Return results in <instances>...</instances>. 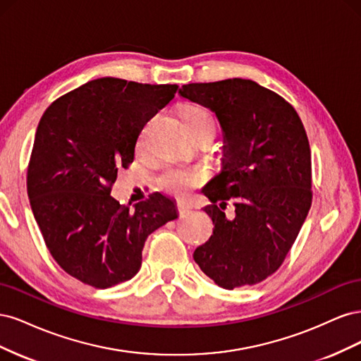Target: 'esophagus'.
Listing matches in <instances>:
<instances>
[{
  "mask_svg": "<svg viewBox=\"0 0 361 361\" xmlns=\"http://www.w3.org/2000/svg\"><path fill=\"white\" fill-rule=\"evenodd\" d=\"M190 209H191V204L190 203H187V202H178V211H179L180 215L187 214Z\"/></svg>",
  "mask_w": 361,
  "mask_h": 361,
  "instance_id": "obj_1",
  "label": "esophagus"
}]
</instances>
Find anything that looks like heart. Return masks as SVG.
I'll return each instance as SVG.
<instances>
[{
  "instance_id": "obj_1",
  "label": "heart",
  "mask_w": 361,
  "mask_h": 361,
  "mask_svg": "<svg viewBox=\"0 0 361 361\" xmlns=\"http://www.w3.org/2000/svg\"><path fill=\"white\" fill-rule=\"evenodd\" d=\"M182 122L188 133L194 137L207 130H214L215 133V118L209 110L200 105H187L180 113ZM146 129L140 137V143H143ZM206 178V171L202 167H187L179 166V164H169V166L162 170L158 178L159 187L170 194L179 195L183 197L187 195L192 188L200 185Z\"/></svg>"
}]
</instances>
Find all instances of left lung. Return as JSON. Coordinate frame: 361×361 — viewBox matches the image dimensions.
I'll use <instances>...</instances> for the list:
<instances>
[{
  "label": "left lung",
  "instance_id": "left-lung-1",
  "mask_svg": "<svg viewBox=\"0 0 361 361\" xmlns=\"http://www.w3.org/2000/svg\"><path fill=\"white\" fill-rule=\"evenodd\" d=\"M179 94L214 111L224 135L223 170L203 188L214 233L192 257L224 289L256 285L280 268L309 214L307 134L289 102L251 80L192 82Z\"/></svg>",
  "mask_w": 361,
  "mask_h": 361
}]
</instances>
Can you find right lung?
Here are the masks:
<instances>
[{
  "label": "right lung",
  "mask_w": 361,
  "mask_h": 361,
  "mask_svg": "<svg viewBox=\"0 0 361 361\" xmlns=\"http://www.w3.org/2000/svg\"><path fill=\"white\" fill-rule=\"evenodd\" d=\"M176 92V84L99 78L59 97L40 118L30 204L52 257L85 285L106 289L133 279L147 236L178 218L176 203L159 192L134 207L110 194L117 170L134 161L141 129Z\"/></svg>",
  "instance_id": "right-lung-1"
}]
</instances>
